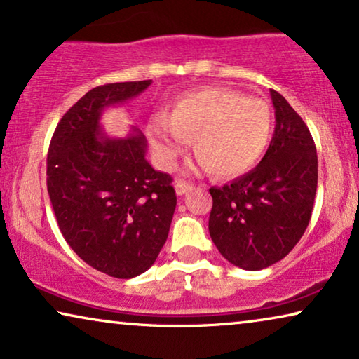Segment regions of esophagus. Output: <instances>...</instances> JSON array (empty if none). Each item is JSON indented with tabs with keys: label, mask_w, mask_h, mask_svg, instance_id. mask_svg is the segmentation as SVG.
Here are the masks:
<instances>
[{
	"label": "esophagus",
	"mask_w": 359,
	"mask_h": 359,
	"mask_svg": "<svg viewBox=\"0 0 359 359\" xmlns=\"http://www.w3.org/2000/svg\"><path fill=\"white\" fill-rule=\"evenodd\" d=\"M191 189H193V184L186 183V181H183V180H176L175 181V191H176V194H178V196H183Z\"/></svg>",
	"instance_id": "esophagus-1"
}]
</instances>
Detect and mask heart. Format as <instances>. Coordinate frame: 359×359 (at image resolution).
<instances>
[{
    "instance_id": "heart-1",
    "label": "heart",
    "mask_w": 359,
    "mask_h": 359,
    "mask_svg": "<svg viewBox=\"0 0 359 359\" xmlns=\"http://www.w3.org/2000/svg\"><path fill=\"white\" fill-rule=\"evenodd\" d=\"M273 134L266 101L229 88L186 93L170 116L151 117L147 126L151 151L161 168H173L194 139L198 163L219 178H237L253 168Z\"/></svg>"
}]
</instances>
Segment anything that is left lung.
<instances>
[{"mask_svg":"<svg viewBox=\"0 0 359 359\" xmlns=\"http://www.w3.org/2000/svg\"><path fill=\"white\" fill-rule=\"evenodd\" d=\"M276 127L258 166L210 188V238L235 266L258 271L283 259L306 232L317 191V150L309 127L271 90Z\"/></svg>","mask_w":359,"mask_h":359,"instance_id":"8db88e82","label":"left lung"}]
</instances>
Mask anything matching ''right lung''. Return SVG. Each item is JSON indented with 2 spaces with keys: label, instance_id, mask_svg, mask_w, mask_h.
I'll use <instances>...</instances> for the list:
<instances>
[{
  "label": "right lung",
  "instance_id": "right-lung-1",
  "mask_svg": "<svg viewBox=\"0 0 359 359\" xmlns=\"http://www.w3.org/2000/svg\"><path fill=\"white\" fill-rule=\"evenodd\" d=\"M151 80L93 88L58 122L47 154V191L58 229L97 271L130 279L155 263L176 208L171 176L145 160L147 140L101 129L104 107L139 96Z\"/></svg>",
  "mask_w": 359,
  "mask_h": 359
}]
</instances>
